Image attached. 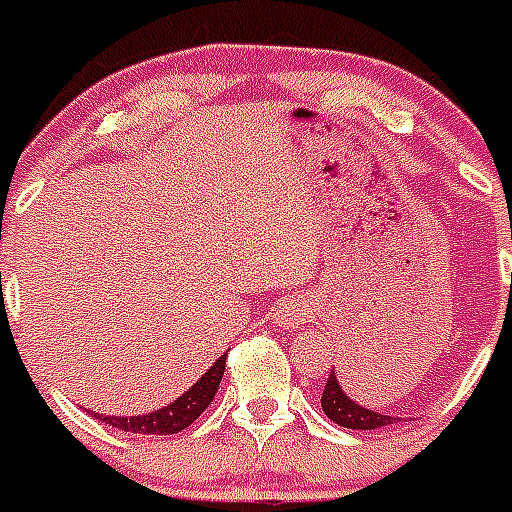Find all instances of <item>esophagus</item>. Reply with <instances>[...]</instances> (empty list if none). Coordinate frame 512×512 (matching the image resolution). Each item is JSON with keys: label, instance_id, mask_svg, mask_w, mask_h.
Masks as SVG:
<instances>
[{"label": "esophagus", "instance_id": "1", "mask_svg": "<svg viewBox=\"0 0 512 512\" xmlns=\"http://www.w3.org/2000/svg\"><path fill=\"white\" fill-rule=\"evenodd\" d=\"M313 318V299L310 297H286L278 302L276 307V321L284 328H299Z\"/></svg>", "mask_w": 512, "mask_h": 512}]
</instances>
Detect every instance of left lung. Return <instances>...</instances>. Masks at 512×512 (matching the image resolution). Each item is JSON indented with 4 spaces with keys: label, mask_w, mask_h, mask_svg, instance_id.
<instances>
[{
    "label": "left lung",
    "mask_w": 512,
    "mask_h": 512,
    "mask_svg": "<svg viewBox=\"0 0 512 512\" xmlns=\"http://www.w3.org/2000/svg\"><path fill=\"white\" fill-rule=\"evenodd\" d=\"M321 405H323V413H326L334 423L344 426V429L371 431V429H378V426H389L392 421H397V418H392V415L373 413V410H368V407H360L357 402H352L350 397L342 392V386H339V381H336L334 371H331V376H328L326 381Z\"/></svg>",
    "instance_id": "8db88e82"
}]
</instances>
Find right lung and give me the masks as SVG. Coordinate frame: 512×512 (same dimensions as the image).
I'll return each instance as SVG.
<instances>
[{"instance_id":"add662e5","label":"right lung","mask_w":512,"mask_h":512,"mask_svg":"<svg viewBox=\"0 0 512 512\" xmlns=\"http://www.w3.org/2000/svg\"><path fill=\"white\" fill-rule=\"evenodd\" d=\"M226 371V355L220 357L218 363L199 378L197 384L191 386L189 392L181 394L173 405L162 407L149 415H131V418H110V415L91 413L107 426H115L120 431H131V434H178L186 426L197 421L199 415L205 413L207 405L213 402L215 392H218L220 378Z\"/></svg>"}]
</instances>
